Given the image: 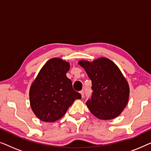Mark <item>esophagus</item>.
<instances>
[{"label": "esophagus", "instance_id": "34e87169", "mask_svg": "<svg viewBox=\"0 0 151 151\" xmlns=\"http://www.w3.org/2000/svg\"><path fill=\"white\" fill-rule=\"evenodd\" d=\"M80 95H81V97H82V98H83V97H84V91H80Z\"/></svg>", "mask_w": 151, "mask_h": 151}]
</instances>
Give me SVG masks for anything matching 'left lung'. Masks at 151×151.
<instances>
[{"label": "left lung", "mask_w": 151, "mask_h": 151, "mask_svg": "<svg viewBox=\"0 0 151 151\" xmlns=\"http://www.w3.org/2000/svg\"><path fill=\"white\" fill-rule=\"evenodd\" d=\"M92 82L93 91L86 102L91 113L98 119L109 120L121 114L129 98V86L118 67L106 58L92 62L80 60Z\"/></svg>", "instance_id": "8db88e82"}]
</instances>
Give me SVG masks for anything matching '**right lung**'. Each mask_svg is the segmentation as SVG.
Returning <instances> with one entry per match:
<instances>
[{
  "mask_svg": "<svg viewBox=\"0 0 151 151\" xmlns=\"http://www.w3.org/2000/svg\"><path fill=\"white\" fill-rule=\"evenodd\" d=\"M68 62L60 58L49 60L39 71L29 89L32 110L39 119L54 122L81 95L73 89L71 80L66 76Z\"/></svg>",
  "mask_w": 151,
  "mask_h": 151,
  "instance_id": "obj_1",
  "label": "right lung"
}]
</instances>
